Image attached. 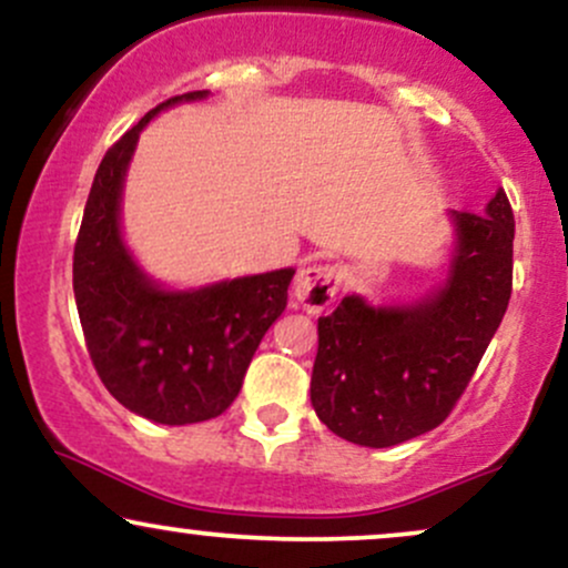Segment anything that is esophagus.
<instances>
[{
    "instance_id": "34e87169",
    "label": "esophagus",
    "mask_w": 568,
    "mask_h": 568,
    "mask_svg": "<svg viewBox=\"0 0 568 568\" xmlns=\"http://www.w3.org/2000/svg\"><path fill=\"white\" fill-rule=\"evenodd\" d=\"M338 285H342V272L334 264L304 266V270H298L296 283H293V298L310 315H321L334 304Z\"/></svg>"
}]
</instances>
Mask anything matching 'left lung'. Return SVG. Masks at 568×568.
Here are the masks:
<instances>
[{
    "label": "left lung",
    "instance_id": "left-lung-1",
    "mask_svg": "<svg viewBox=\"0 0 568 568\" xmlns=\"http://www.w3.org/2000/svg\"><path fill=\"white\" fill-rule=\"evenodd\" d=\"M446 285L410 306L342 298L317 321L310 397L338 438L387 448L452 414L513 293L515 219L505 189L484 213H454Z\"/></svg>",
    "mask_w": 568,
    "mask_h": 568
}]
</instances>
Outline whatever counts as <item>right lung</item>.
Listing matches in <instances>:
<instances>
[{
	"label": "right lung",
	"mask_w": 568,
	"mask_h": 568,
	"mask_svg": "<svg viewBox=\"0 0 568 568\" xmlns=\"http://www.w3.org/2000/svg\"><path fill=\"white\" fill-rule=\"evenodd\" d=\"M168 98L103 154L74 245V298L103 387L158 425L224 414L270 325L288 304L293 270L237 277L200 291H162L135 266L120 234V197L139 133Z\"/></svg>",
	"instance_id": "obj_1"
}]
</instances>
